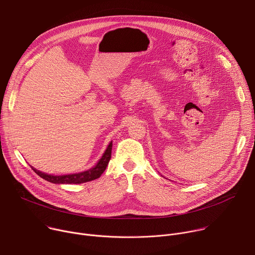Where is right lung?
Returning <instances> with one entry per match:
<instances>
[{
    "label": "right lung",
    "mask_w": 255,
    "mask_h": 255,
    "mask_svg": "<svg viewBox=\"0 0 255 255\" xmlns=\"http://www.w3.org/2000/svg\"><path fill=\"white\" fill-rule=\"evenodd\" d=\"M112 146H113V144L111 141L110 143H109L106 151L104 152L103 156L98 161V163L91 169L85 170L83 172L72 173V174H63V175H53V174H47V173L41 172L32 166L31 167L40 177H42L43 179H45L47 181H50V183H52V184H83V183H87V181H91L96 178H99L102 175V173L105 171V169L111 158Z\"/></svg>",
    "instance_id": "right-lung-1"
}]
</instances>
